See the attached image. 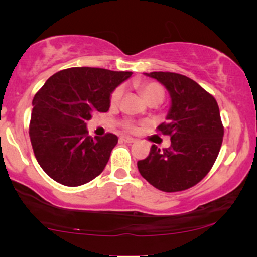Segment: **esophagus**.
<instances>
[{"label": "esophagus", "mask_w": 257, "mask_h": 257, "mask_svg": "<svg viewBox=\"0 0 257 257\" xmlns=\"http://www.w3.org/2000/svg\"><path fill=\"white\" fill-rule=\"evenodd\" d=\"M120 140L122 143H127V144H132L136 142L135 138H132V137H127V136H121Z\"/></svg>", "instance_id": "34e87169"}]
</instances>
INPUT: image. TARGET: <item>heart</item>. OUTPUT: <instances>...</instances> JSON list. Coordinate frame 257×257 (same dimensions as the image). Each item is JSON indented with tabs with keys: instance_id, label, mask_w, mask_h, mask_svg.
Instances as JSON below:
<instances>
[{
	"instance_id": "b5f03b06",
	"label": "heart",
	"mask_w": 257,
	"mask_h": 257,
	"mask_svg": "<svg viewBox=\"0 0 257 257\" xmlns=\"http://www.w3.org/2000/svg\"><path fill=\"white\" fill-rule=\"evenodd\" d=\"M137 87H138L140 93L144 97L147 103H151V101H159L161 103L164 99L165 96V91L164 87L160 85L159 83H154V82H143V83H138L137 84ZM122 96V87L119 86L115 89L113 92L111 94V104H117L120 98ZM122 126L128 131H135L136 130V125L132 120H125L122 122Z\"/></svg>"
}]
</instances>
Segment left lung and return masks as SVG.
Returning <instances> with one entry per match:
<instances>
[{"label":"left lung","instance_id":"obj_1","mask_svg":"<svg viewBox=\"0 0 257 257\" xmlns=\"http://www.w3.org/2000/svg\"><path fill=\"white\" fill-rule=\"evenodd\" d=\"M157 79L170 93L166 122L158 126L171 136V146L152 145L149 157L137 163L144 179L164 192L191 188L215 163L223 138L220 110L212 94L188 77L174 72L144 73Z\"/></svg>","mask_w":257,"mask_h":257}]
</instances>
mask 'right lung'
Segmentation results:
<instances>
[{
	"mask_svg": "<svg viewBox=\"0 0 257 257\" xmlns=\"http://www.w3.org/2000/svg\"><path fill=\"white\" fill-rule=\"evenodd\" d=\"M128 71L70 68L51 76L33 99L29 136L35 157L51 179L76 187L104 171L118 137L87 135L93 112H107L111 94Z\"/></svg>",
	"mask_w": 257,
	"mask_h": 257,
	"instance_id": "add662e5",
	"label": "right lung"
}]
</instances>
